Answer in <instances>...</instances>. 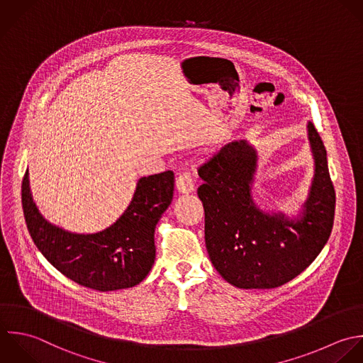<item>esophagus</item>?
<instances>
[{
	"mask_svg": "<svg viewBox=\"0 0 363 363\" xmlns=\"http://www.w3.org/2000/svg\"><path fill=\"white\" fill-rule=\"evenodd\" d=\"M175 186L178 189L179 194H191L195 191V184L192 179V175L189 172H182L177 181H175Z\"/></svg>",
	"mask_w": 363,
	"mask_h": 363,
	"instance_id": "1",
	"label": "esophagus"
}]
</instances>
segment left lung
Wrapping results in <instances>:
<instances>
[{
  "label": "left lung",
  "instance_id": "obj_1",
  "mask_svg": "<svg viewBox=\"0 0 363 363\" xmlns=\"http://www.w3.org/2000/svg\"><path fill=\"white\" fill-rule=\"evenodd\" d=\"M314 177L297 215L264 212L253 201L257 150L238 140L198 169L205 209V243L218 273L238 289H276L303 273L330 239L335 215L327 150L308 121Z\"/></svg>",
  "mask_w": 363,
  "mask_h": 363
}]
</instances>
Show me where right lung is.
Here are the masks:
<instances>
[{"label":"right lung","mask_w":363,"mask_h":363,"mask_svg":"<svg viewBox=\"0 0 363 363\" xmlns=\"http://www.w3.org/2000/svg\"><path fill=\"white\" fill-rule=\"evenodd\" d=\"M172 196V171L143 177L113 225L96 233H74L42 216L30 194L28 169L22 179L23 216L38 250L63 276L97 291L130 289L147 277L155 260V226Z\"/></svg>","instance_id":"1"}]
</instances>
